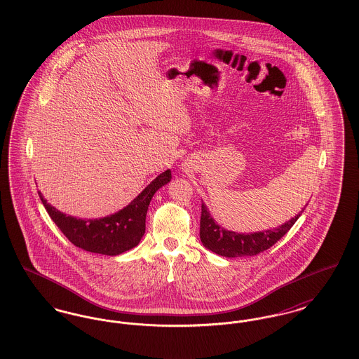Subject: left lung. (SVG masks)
I'll list each match as a JSON object with an SVG mask.
<instances>
[{
    "instance_id": "left-lung-1",
    "label": "left lung",
    "mask_w": 359,
    "mask_h": 359,
    "mask_svg": "<svg viewBox=\"0 0 359 359\" xmlns=\"http://www.w3.org/2000/svg\"><path fill=\"white\" fill-rule=\"evenodd\" d=\"M302 212L290 219L288 222L271 230L241 234L223 229L222 226H219L214 221L205 203H202L201 241L205 245V248L219 256L229 258L256 256L258 253L273 246L278 239L283 238L290 231V227L299 219Z\"/></svg>"
}]
</instances>
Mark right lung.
Wrapping results in <instances>:
<instances>
[{"label":"right lung","instance_id":"obj_1","mask_svg":"<svg viewBox=\"0 0 359 359\" xmlns=\"http://www.w3.org/2000/svg\"><path fill=\"white\" fill-rule=\"evenodd\" d=\"M171 171L160 173L151 184L118 212L100 219H78L66 215L39 196L50 214L52 221L76 248L86 252L118 256L138 245L145 233V218L148 205L158 188L171 180Z\"/></svg>","mask_w":359,"mask_h":359}]
</instances>
